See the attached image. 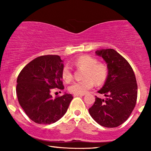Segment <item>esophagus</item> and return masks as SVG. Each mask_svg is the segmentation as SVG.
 Segmentation results:
<instances>
[{
	"label": "esophagus",
	"instance_id": "obj_1",
	"mask_svg": "<svg viewBox=\"0 0 151 151\" xmlns=\"http://www.w3.org/2000/svg\"><path fill=\"white\" fill-rule=\"evenodd\" d=\"M84 94H73L74 97H78V96H84Z\"/></svg>",
	"mask_w": 151,
	"mask_h": 151
}]
</instances>
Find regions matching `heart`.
I'll use <instances>...</instances> for the list:
<instances>
[{
	"mask_svg": "<svg viewBox=\"0 0 151 151\" xmlns=\"http://www.w3.org/2000/svg\"><path fill=\"white\" fill-rule=\"evenodd\" d=\"M77 68L84 69V79L74 82L69 87V92L74 94H84L94 86L95 82L98 85L102 84L106 81L108 76V69L102 63H98L96 58L88 55H82L78 57L73 63ZM62 77L65 82H69L73 78L71 67L64 66L62 70Z\"/></svg>",
	"mask_w": 151,
	"mask_h": 151,
	"instance_id": "heart-1",
	"label": "heart"
}]
</instances>
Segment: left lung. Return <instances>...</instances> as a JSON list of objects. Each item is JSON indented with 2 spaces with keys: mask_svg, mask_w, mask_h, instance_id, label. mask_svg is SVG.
<instances>
[{
  "mask_svg": "<svg viewBox=\"0 0 151 151\" xmlns=\"http://www.w3.org/2000/svg\"><path fill=\"white\" fill-rule=\"evenodd\" d=\"M96 54L107 64L109 73L104 85L98 91L106 98H99L88 109L93 119L102 127L114 128L129 118L135 108L137 84L131 66L124 58L112 49H102Z\"/></svg>",
  "mask_w": 151,
  "mask_h": 151,
  "instance_id": "left-lung-1",
  "label": "left lung"
}]
</instances>
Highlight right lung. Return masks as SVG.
Listing matches in <instances>:
<instances>
[{
	"mask_svg": "<svg viewBox=\"0 0 151 151\" xmlns=\"http://www.w3.org/2000/svg\"><path fill=\"white\" fill-rule=\"evenodd\" d=\"M60 57L45 55L28 63L17 78L18 102L27 115L37 124H50L59 120L67 112L73 98L65 93L53 98V88L64 89Z\"/></svg>",
	"mask_w": 151,
	"mask_h": 151,
	"instance_id": "1",
	"label": "right lung"
}]
</instances>
